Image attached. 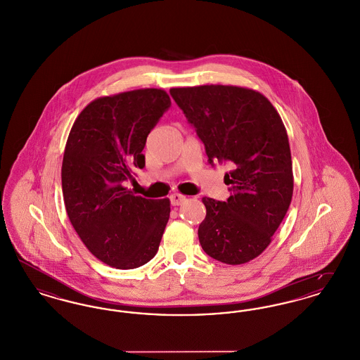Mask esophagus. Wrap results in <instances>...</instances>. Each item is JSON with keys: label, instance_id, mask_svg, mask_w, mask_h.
Returning a JSON list of instances; mask_svg holds the SVG:
<instances>
[{"label": "esophagus", "instance_id": "34e87169", "mask_svg": "<svg viewBox=\"0 0 360 360\" xmlns=\"http://www.w3.org/2000/svg\"><path fill=\"white\" fill-rule=\"evenodd\" d=\"M170 201H172V205H181V204H184L186 201V197L182 195V194H172V197H170Z\"/></svg>", "mask_w": 360, "mask_h": 360}]
</instances>
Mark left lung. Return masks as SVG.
Returning a JSON list of instances; mask_svg holds the SVG:
<instances>
[{
	"label": "left lung",
	"mask_w": 360,
	"mask_h": 360,
	"mask_svg": "<svg viewBox=\"0 0 360 360\" xmlns=\"http://www.w3.org/2000/svg\"><path fill=\"white\" fill-rule=\"evenodd\" d=\"M174 101L205 146L207 160L228 162L231 195L204 197L198 239L206 254L226 264L259 257L271 243L292 197L286 128L273 103L252 89L204 85L170 89Z\"/></svg>",
	"instance_id": "1"
}]
</instances>
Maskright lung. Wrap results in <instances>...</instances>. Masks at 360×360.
Returning <instances> with one entry per match:
<instances>
[{
	"label": "right lung",
	"instance_id": "add662e5",
	"mask_svg": "<svg viewBox=\"0 0 360 360\" xmlns=\"http://www.w3.org/2000/svg\"><path fill=\"white\" fill-rule=\"evenodd\" d=\"M162 89L100 97L74 121L62 163L70 223L86 248L105 264L131 270L156 255L170 217V200H147L122 186L156 122L170 108Z\"/></svg>",
	"mask_w": 360,
	"mask_h": 360
}]
</instances>
